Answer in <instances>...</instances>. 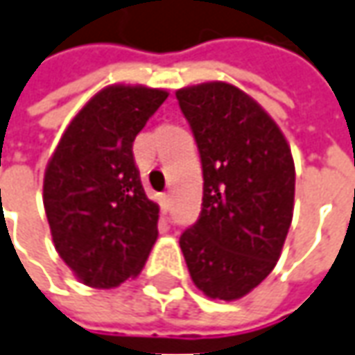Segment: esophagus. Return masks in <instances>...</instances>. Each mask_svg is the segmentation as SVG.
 <instances>
[{"mask_svg": "<svg viewBox=\"0 0 355 355\" xmlns=\"http://www.w3.org/2000/svg\"><path fill=\"white\" fill-rule=\"evenodd\" d=\"M160 210H162V214H166L168 210H170V195H160Z\"/></svg>", "mask_w": 355, "mask_h": 355, "instance_id": "34e87169", "label": "esophagus"}]
</instances>
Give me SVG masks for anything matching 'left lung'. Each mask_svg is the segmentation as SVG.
<instances>
[{"mask_svg":"<svg viewBox=\"0 0 355 355\" xmlns=\"http://www.w3.org/2000/svg\"><path fill=\"white\" fill-rule=\"evenodd\" d=\"M202 164V209L180 238L195 286L239 300L280 257L292 224L294 158L282 131L243 90L202 83L175 92Z\"/></svg>","mask_w":355,"mask_h":355,"instance_id":"obj_1","label":"left lung"}]
</instances>
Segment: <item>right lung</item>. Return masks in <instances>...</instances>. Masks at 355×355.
Here are the masks:
<instances>
[{
  "label": "right lung",
  "mask_w": 355,
  "mask_h": 355,
  "mask_svg": "<svg viewBox=\"0 0 355 355\" xmlns=\"http://www.w3.org/2000/svg\"><path fill=\"white\" fill-rule=\"evenodd\" d=\"M168 92L114 85L85 104L44 175V209L55 251L83 284L135 278L158 238V205L146 197L133 141Z\"/></svg>",
  "instance_id": "obj_1"
}]
</instances>
